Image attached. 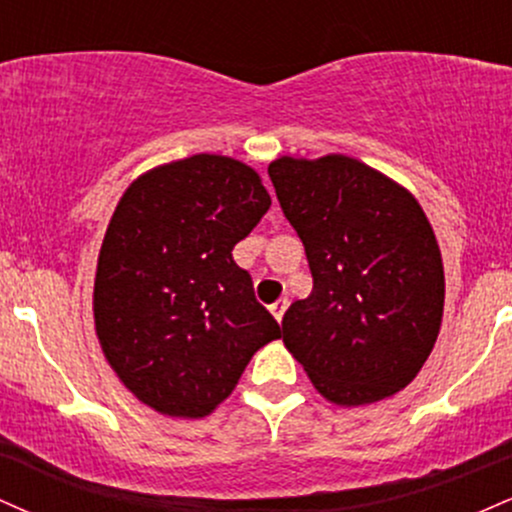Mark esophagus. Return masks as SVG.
<instances>
[{
	"mask_svg": "<svg viewBox=\"0 0 512 512\" xmlns=\"http://www.w3.org/2000/svg\"><path fill=\"white\" fill-rule=\"evenodd\" d=\"M286 308H289V301H286V298H281V301H276V303H274L272 308H269V310H272V315L276 317V320L281 322V317H284Z\"/></svg>",
	"mask_w": 512,
	"mask_h": 512,
	"instance_id": "esophagus-1",
	"label": "esophagus"
}]
</instances>
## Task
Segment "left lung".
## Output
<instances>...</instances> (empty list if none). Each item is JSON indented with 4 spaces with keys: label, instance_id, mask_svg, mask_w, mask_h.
Segmentation results:
<instances>
[{
    "label": "left lung",
    "instance_id": "left-lung-1",
    "mask_svg": "<svg viewBox=\"0 0 512 512\" xmlns=\"http://www.w3.org/2000/svg\"><path fill=\"white\" fill-rule=\"evenodd\" d=\"M269 178L313 274V293L281 320L286 349L339 407L392 397L431 356L443 322V257L424 209L342 154L281 156Z\"/></svg>",
    "mask_w": 512,
    "mask_h": 512
}]
</instances>
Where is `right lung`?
<instances>
[{
    "mask_svg": "<svg viewBox=\"0 0 512 512\" xmlns=\"http://www.w3.org/2000/svg\"><path fill=\"white\" fill-rule=\"evenodd\" d=\"M269 207L260 175L216 154L151 168L117 202L93 320L110 368L158 414H211L252 354L281 337L231 255Z\"/></svg>",
    "mask_w": 512,
    "mask_h": 512,
    "instance_id": "obj_1",
    "label": "right lung"
}]
</instances>
